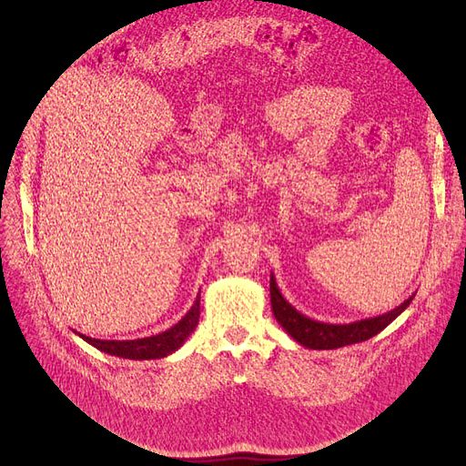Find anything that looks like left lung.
I'll return each instance as SVG.
<instances>
[{
	"label": "left lung",
	"mask_w": 466,
	"mask_h": 466,
	"mask_svg": "<svg viewBox=\"0 0 466 466\" xmlns=\"http://www.w3.org/2000/svg\"><path fill=\"white\" fill-rule=\"evenodd\" d=\"M269 288H271V306L279 324L299 345L313 350H334V349H341V347L361 343L374 338L385 326H389L398 315H400L415 297L411 295L400 306H396L394 309L383 315L354 320L349 324H329V322L309 319L304 313H300L297 308H293L282 297L273 273H271Z\"/></svg>",
	"instance_id": "left-lung-1"
}]
</instances>
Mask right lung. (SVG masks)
I'll return each instance as SVG.
<instances>
[{
  "mask_svg": "<svg viewBox=\"0 0 466 466\" xmlns=\"http://www.w3.org/2000/svg\"><path fill=\"white\" fill-rule=\"evenodd\" d=\"M198 315H201V295H197L189 311L171 328H167L162 334L142 338V339H128V341H108V339H94L83 334H76L83 338L88 345L96 347L101 352L110 356H117L123 360H160L173 352H177L184 341L191 336V331L198 324Z\"/></svg>",
  "mask_w": 466,
  "mask_h": 466,
  "instance_id": "add662e5",
  "label": "right lung"
}]
</instances>
